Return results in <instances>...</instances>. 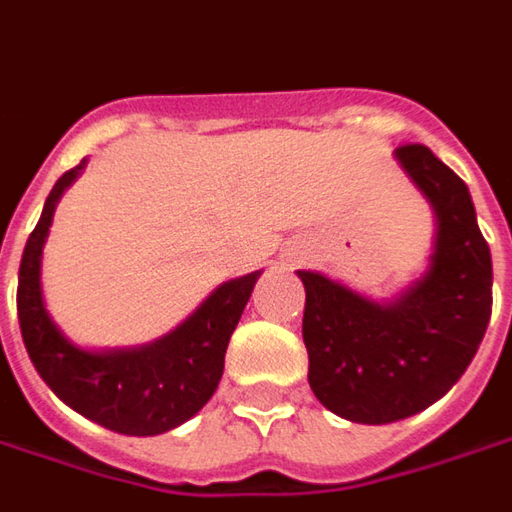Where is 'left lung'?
<instances>
[{
    "mask_svg": "<svg viewBox=\"0 0 512 512\" xmlns=\"http://www.w3.org/2000/svg\"><path fill=\"white\" fill-rule=\"evenodd\" d=\"M398 167L435 214L429 264L393 298L298 270L303 343L317 401L354 424H393L449 393L491 320V248L471 192L424 144L398 147Z\"/></svg>",
    "mask_w": 512,
    "mask_h": 512,
    "instance_id": "left-lung-1",
    "label": "left lung"
}]
</instances>
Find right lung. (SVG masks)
Returning a JSON list of instances; mask_svg holds the SVG:
<instances>
[{"label": "right lung", "mask_w": 512, "mask_h": 512, "mask_svg": "<svg viewBox=\"0 0 512 512\" xmlns=\"http://www.w3.org/2000/svg\"><path fill=\"white\" fill-rule=\"evenodd\" d=\"M86 169V158L52 186L19 267V326L38 376L66 407L119 435L150 438L186 424L214 396L225 348L262 270L222 281L175 329L133 348H83L52 320L41 256L63 192Z\"/></svg>", "instance_id": "1"}]
</instances>
